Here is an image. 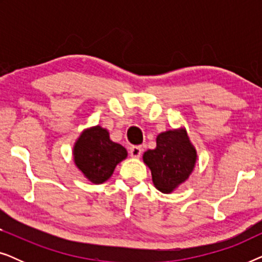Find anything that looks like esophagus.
I'll list each match as a JSON object with an SVG mask.
<instances>
[{
	"label": "esophagus",
	"instance_id": "1",
	"mask_svg": "<svg viewBox=\"0 0 262 262\" xmlns=\"http://www.w3.org/2000/svg\"><path fill=\"white\" fill-rule=\"evenodd\" d=\"M142 151H143L142 146H139V145H134L130 148V154L132 157H139L142 155Z\"/></svg>",
	"mask_w": 262,
	"mask_h": 262
}]
</instances>
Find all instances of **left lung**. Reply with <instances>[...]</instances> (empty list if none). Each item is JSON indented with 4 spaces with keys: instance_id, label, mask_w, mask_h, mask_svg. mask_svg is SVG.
I'll return each mask as SVG.
<instances>
[{
    "instance_id": "1",
    "label": "left lung",
    "mask_w": 262,
    "mask_h": 262,
    "mask_svg": "<svg viewBox=\"0 0 262 262\" xmlns=\"http://www.w3.org/2000/svg\"><path fill=\"white\" fill-rule=\"evenodd\" d=\"M143 160L151 170L155 187L170 193L188 179L196 152L184 130H171L157 136L156 148L145 151Z\"/></svg>"
}]
</instances>
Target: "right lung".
<instances>
[{
	"label": "right lung",
	"instance_id": "add662e5",
	"mask_svg": "<svg viewBox=\"0 0 262 262\" xmlns=\"http://www.w3.org/2000/svg\"><path fill=\"white\" fill-rule=\"evenodd\" d=\"M126 155L124 146L111 141L108 132L100 126L84 131L74 146L75 163L94 184L105 182Z\"/></svg>",
	"mask_w": 262,
	"mask_h": 262
}]
</instances>
